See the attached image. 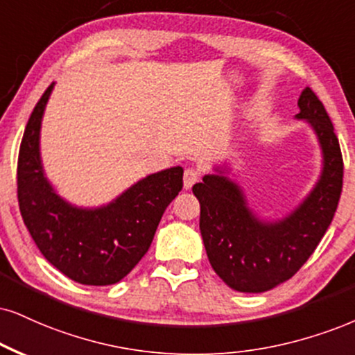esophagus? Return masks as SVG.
<instances>
[{
	"instance_id": "1",
	"label": "esophagus",
	"mask_w": 355,
	"mask_h": 355,
	"mask_svg": "<svg viewBox=\"0 0 355 355\" xmlns=\"http://www.w3.org/2000/svg\"><path fill=\"white\" fill-rule=\"evenodd\" d=\"M199 176H200V173L198 169L187 168L184 171V189H191V187L199 181Z\"/></svg>"
}]
</instances>
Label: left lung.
<instances>
[{
  "label": "left lung",
  "instance_id": "obj_1",
  "mask_svg": "<svg viewBox=\"0 0 355 355\" xmlns=\"http://www.w3.org/2000/svg\"><path fill=\"white\" fill-rule=\"evenodd\" d=\"M296 120L311 128L321 150V171L311 191L291 211L265 218L248 204L229 161L212 168L192 187L200 204V235L209 261L227 286L265 293L290 279L326 234L343 189V155L329 115L306 87Z\"/></svg>",
  "mask_w": 355,
  "mask_h": 355
}]
</instances>
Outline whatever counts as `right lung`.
Here are the masks:
<instances>
[{
	"label": "right lung",
	"mask_w": 355,
	"mask_h": 355,
	"mask_svg": "<svg viewBox=\"0 0 355 355\" xmlns=\"http://www.w3.org/2000/svg\"><path fill=\"white\" fill-rule=\"evenodd\" d=\"M54 85L34 107L21 141V216L39 252L60 273L82 284H115L148 252L166 207L182 189L184 169L173 166L148 174L107 204L69 202L46 176L41 156L42 118Z\"/></svg>",
	"instance_id": "1"
}]
</instances>
